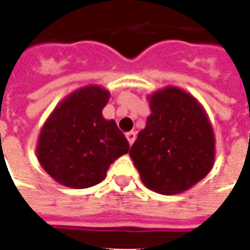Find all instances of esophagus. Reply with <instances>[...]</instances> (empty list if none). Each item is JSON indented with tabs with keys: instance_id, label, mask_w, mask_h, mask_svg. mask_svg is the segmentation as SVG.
<instances>
[{
	"instance_id": "obj_1",
	"label": "esophagus",
	"mask_w": 250,
	"mask_h": 250,
	"mask_svg": "<svg viewBox=\"0 0 250 250\" xmlns=\"http://www.w3.org/2000/svg\"><path fill=\"white\" fill-rule=\"evenodd\" d=\"M125 138H127L128 143L132 145L134 141H135V138H137V135H135V132H134V131H130V132H127V134H125Z\"/></svg>"
}]
</instances>
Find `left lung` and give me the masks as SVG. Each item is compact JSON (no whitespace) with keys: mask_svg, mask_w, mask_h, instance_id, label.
Returning <instances> with one entry per match:
<instances>
[{"mask_svg":"<svg viewBox=\"0 0 250 250\" xmlns=\"http://www.w3.org/2000/svg\"><path fill=\"white\" fill-rule=\"evenodd\" d=\"M151 115L131 146L130 157L149 189L176 195L214 167L215 138L207 113L183 89L167 86L149 97Z\"/></svg>","mask_w":250,"mask_h":250,"instance_id":"left-lung-1","label":"left lung"}]
</instances>
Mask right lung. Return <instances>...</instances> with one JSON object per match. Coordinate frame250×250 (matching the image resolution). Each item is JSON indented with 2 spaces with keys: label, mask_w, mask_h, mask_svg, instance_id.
Masks as SVG:
<instances>
[{
  "label": "right lung",
  "mask_w": 250,
  "mask_h": 250,
  "mask_svg": "<svg viewBox=\"0 0 250 250\" xmlns=\"http://www.w3.org/2000/svg\"><path fill=\"white\" fill-rule=\"evenodd\" d=\"M109 92L89 85L73 92L48 116L38 141L40 165L59 184L89 188L101 183L109 165L130 145L115 120L103 116Z\"/></svg>",
  "instance_id": "add662e5"
}]
</instances>
